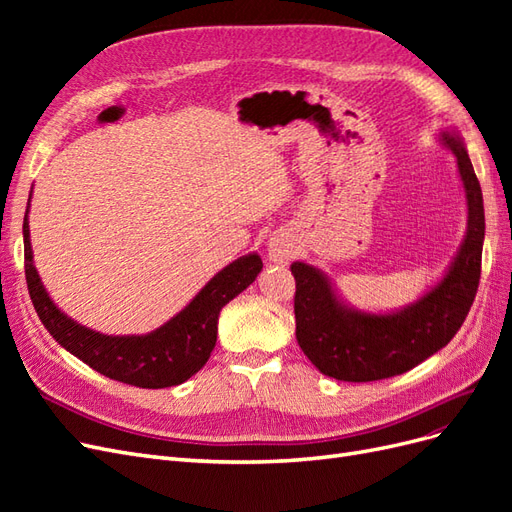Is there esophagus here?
I'll return each mask as SVG.
<instances>
[{
    "mask_svg": "<svg viewBox=\"0 0 512 512\" xmlns=\"http://www.w3.org/2000/svg\"><path fill=\"white\" fill-rule=\"evenodd\" d=\"M267 256L271 262H277V265H286V262L292 258V243L288 241V237L273 235L267 243Z\"/></svg>",
    "mask_w": 512,
    "mask_h": 512,
    "instance_id": "esophagus-1",
    "label": "esophagus"
}]
</instances>
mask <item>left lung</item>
Here are the masks:
<instances>
[{
    "label": "left lung",
    "mask_w": 512,
    "mask_h": 512,
    "mask_svg": "<svg viewBox=\"0 0 512 512\" xmlns=\"http://www.w3.org/2000/svg\"><path fill=\"white\" fill-rule=\"evenodd\" d=\"M440 145L453 151L466 192L468 226L442 280L423 297L393 312H365L348 305L322 269L292 262L297 282V342L320 374L344 382L399 376L444 348L466 320L480 280L485 241L483 192L466 143L457 130H442Z\"/></svg>",
    "instance_id": "1"
}]
</instances>
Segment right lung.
<instances>
[{
	"instance_id": "add662e5",
	"label": "right lung",
	"mask_w": 512,
	"mask_h": 512,
	"mask_svg": "<svg viewBox=\"0 0 512 512\" xmlns=\"http://www.w3.org/2000/svg\"><path fill=\"white\" fill-rule=\"evenodd\" d=\"M27 213L29 207L23 220L27 290L46 331L61 348L102 376L141 389H166L192 378L209 361L218 342L222 307L262 271L260 256L256 252L245 254L215 273L179 314L156 331L145 335H104L72 320L49 297L34 265Z\"/></svg>"
}]
</instances>
